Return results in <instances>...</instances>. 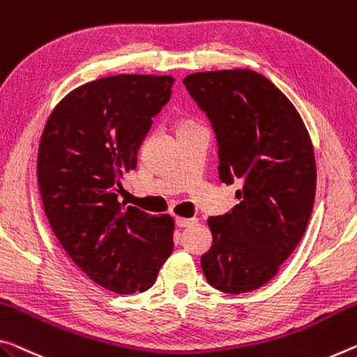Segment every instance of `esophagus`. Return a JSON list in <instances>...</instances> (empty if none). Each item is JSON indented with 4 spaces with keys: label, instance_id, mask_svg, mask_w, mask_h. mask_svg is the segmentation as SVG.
Here are the masks:
<instances>
[{
    "label": "esophagus",
    "instance_id": "1",
    "mask_svg": "<svg viewBox=\"0 0 357 357\" xmlns=\"http://www.w3.org/2000/svg\"><path fill=\"white\" fill-rule=\"evenodd\" d=\"M174 222H176L178 227H189V225H194L197 222V219H188V218H176L174 219Z\"/></svg>",
    "mask_w": 357,
    "mask_h": 357
}]
</instances>
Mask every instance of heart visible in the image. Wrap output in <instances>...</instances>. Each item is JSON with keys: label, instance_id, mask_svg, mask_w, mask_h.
I'll return each instance as SVG.
<instances>
[{"label": "heart", "instance_id": "obj_1", "mask_svg": "<svg viewBox=\"0 0 357 357\" xmlns=\"http://www.w3.org/2000/svg\"><path fill=\"white\" fill-rule=\"evenodd\" d=\"M195 127H200V123L195 121V119H190V117H179L176 122H174V128H176V133L181 132H185V130H190V128H195Z\"/></svg>", "mask_w": 357, "mask_h": 357}]
</instances>
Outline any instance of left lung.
Listing matches in <instances>:
<instances>
[{"instance_id":"obj_1","label":"left lung","mask_w":357,"mask_h":357,"mask_svg":"<svg viewBox=\"0 0 357 357\" xmlns=\"http://www.w3.org/2000/svg\"><path fill=\"white\" fill-rule=\"evenodd\" d=\"M183 84L216 132L220 181L243 185L238 205L208 219L213 245L202 270L220 292L256 291L307 230L316 192L308 130L291 100L256 71L194 73Z\"/></svg>"}]
</instances>
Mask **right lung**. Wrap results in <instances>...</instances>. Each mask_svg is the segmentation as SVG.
Masks as SVG:
<instances>
[{
  "label": "right lung",
  "instance_id": "right-lung-1",
  "mask_svg": "<svg viewBox=\"0 0 357 357\" xmlns=\"http://www.w3.org/2000/svg\"><path fill=\"white\" fill-rule=\"evenodd\" d=\"M173 82L154 75L87 82L54 107L43 130L36 173L50 227L73 262L107 291H148L173 251L169 214L117 200Z\"/></svg>",
  "mask_w": 357,
  "mask_h": 357
}]
</instances>
